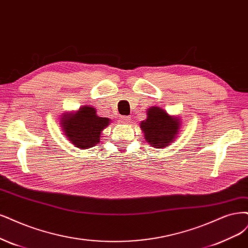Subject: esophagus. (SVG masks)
Instances as JSON below:
<instances>
[{
	"label": "esophagus",
	"mask_w": 248,
	"mask_h": 248,
	"mask_svg": "<svg viewBox=\"0 0 248 248\" xmlns=\"http://www.w3.org/2000/svg\"><path fill=\"white\" fill-rule=\"evenodd\" d=\"M130 120H131V118L128 117V116H124V117L121 118V122H122L123 124H128V123L130 122Z\"/></svg>",
	"instance_id": "34e87169"
}]
</instances>
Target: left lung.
Returning <instances> with one entry per match:
<instances>
[{
    "instance_id": "obj_1",
    "label": "left lung",
    "mask_w": 248,
    "mask_h": 248,
    "mask_svg": "<svg viewBox=\"0 0 248 248\" xmlns=\"http://www.w3.org/2000/svg\"><path fill=\"white\" fill-rule=\"evenodd\" d=\"M181 125V119L168 115L158 107H151L147 110V119L140 124L144 139L156 149L165 148L174 141Z\"/></svg>"
}]
</instances>
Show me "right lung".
Wrapping results in <instances>:
<instances>
[{
  "mask_svg": "<svg viewBox=\"0 0 248 248\" xmlns=\"http://www.w3.org/2000/svg\"><path fill=\"white\" fill-rule=\"evenodd\" d=\"M110 120L96 115V109L84 106L76 113L63 114L61 124L64 135L77 148L88 149L100 141L101 132Z\"/></svg>",
  "mask_w": 248,
  "mask_h": 248,
  "instance_id": "obj_1",
  "label": "right lung"
}]
</instances>
